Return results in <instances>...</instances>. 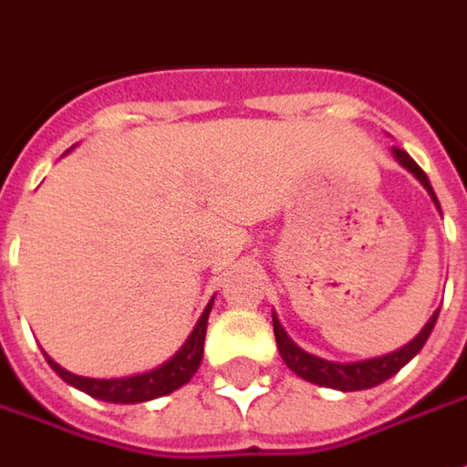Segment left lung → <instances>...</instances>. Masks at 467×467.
<instances>
[{"mask_svg":"<svg viewBox=\"0 0 467 467\" xmlns=\"http://www.w3.org/2000/svg\"><path fill=\"white\" fill-rule=\"evenodd\" d=\"M394 156H397V161H400L404 169H410V171L422 182V187L430 192L432 202L438 204V197H435V192L430 187V179H427L425 171L415 164V159L407 154L404 149H397V146H394ZM438 313L440 311L432 313V318L427 321L425 328H422V331L417 334V338H412L407 347H402L400 351H392V354H387V357L369 358V361H357V364H336V361H326V358L306 354L303 348L296 347L288 336H285V331L280 328L275 316H273V334H275V341H278V351L280 357H283V361H285L288 369L296 371L301 379L313 381V384H318V387L341 389V392H358V389H371V387H377L381 381H387L389 377H394L397 371L402 369L410 358L417 357L420 348L425 347V341L430 338V334H432V328H435Z\"/></svg>","mask_w":467,"mask_h":467,"instance_id":"left-lung-1","label":"left lung"}]
</instances>
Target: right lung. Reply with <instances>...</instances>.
<instances>
[{
  "instance_id": "add662e5",
  "label": "right lung",
  "mask_w": 467,
  "mask_h": 467,
  "mask_svg": "<svg viewBox=\"0 0 467 467\" xmlns=\"http://www.w3.org/2000/svg\"><path fill=\"white\" fill-rule=\"evenodd\" d=\"M214 301V298H212ZM210 306L204 308L202 318L194 326V331L187 338V344L179 348L174 358H169L164 367H159L154 371H146L139 377H126V379H88V377H75L70 371H65L60 364H55L47 357V364L52 369L57 371L67 384H73L78 389H83L96 400L103 402H119V404H133V402H149L156 397H164V394L174 392L182 384H187L194 371L200 369L202 354H204V336H207V318L212 311Z\"/></svg>"
}]
</instances>
